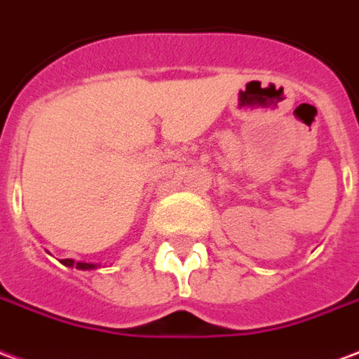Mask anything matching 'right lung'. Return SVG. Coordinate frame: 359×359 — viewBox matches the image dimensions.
Segmentation results:
<instances>
[{"label": "right lung", "mask_w": 359, "mask_h": 359, "mask_svg": "<svg viewBox=\"0 0 359 359\" xmlns=\"http://www.w3.org/2000/svg\"><path fill=\"white\" fill-rule=\"evenodd\" d=\"M65 266H69V268H72V266H76L78 269H95L97 266L95 264H88V262H74V260H70V258H65V260H61Z\"/></svg>", "instance_id": "right-lung-1"}]
</instances>
